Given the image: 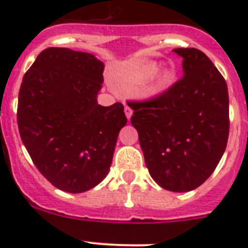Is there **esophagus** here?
I'll list each match as a JSON object with an SVG mask.
<instances>
[{
  "label": "esophagus",
  "mask_w": 248,
  "mask_h": 248,
  "mask_svg": "<svg viewBox=\"0 0 248 248\" xmlns=\"http://www.w3.org/2000/svg\"><path fill=\"white\" fill-rule=\"evenodd\" d=\"M125 115H126V118H128L129 120H130L131 115H133V110H131V108H130V107H128V105L125 107Z\"/></svg>",
  "instance_id": "1"
}]
</instances>
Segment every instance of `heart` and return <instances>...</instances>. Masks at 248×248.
<instances>
[{"instance_id": "b5f03b06", "label": "heart", "mask_w": 248, "mask_h": 248, "mask_svg": "<svg viewBox=\"0 0 248 248\" xmlns=\"http://www.w3.org/2000/svg\"><path fill=\"white\" fill-rule=\"evenodd\" d=\"M157 71V65L155 63H145V64L139 65L138 68H135L134 71L130 72V80L134 83H143L145 80H148L149 78L154 76ZM171 79V73L168 71L163 72L157 77V79L155 80V83L149 88V93L150 94H157L165 88L168 83Z\"/></svg>"}]
</instances>
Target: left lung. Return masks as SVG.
I'll return each instance as SVG.
<instances>
[{
    "label": "left lung",
    "instance_id": "1",
    "mask_svg": "<svg viewBox=\"0 0 248 248\" xmlns=\"http://www.w3.org/2000/svg\"><path fill=\"white\" fill-rule=\"evenodd\" d=\"M174 52L183 58V78L153 99L128 104L150 176L163 189L186 192L209 179L225 153L229 91L203 52Z\"/></svg>",
    "mask_w": 248,
    "mask_h": 248
}]
</instances>
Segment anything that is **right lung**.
<instances>
[{
    "label": "right lung",
    "mask_w": 248,
    "mask_h": 248,
    "mask_svg": "<svg viewBox=\"0 0 248 248\" xmlns=\"http://www.w3.org/2000/svg\"><path fill=\"white\" fill-rule=\"evenodd\" d=\"M103 71L93 54L50 47L22 80L19 135L39 172L62 191H88L104 180L128 122L122 103L98 104Z\"/></svg>",
    "instance_id": "obj_1"
}]
</instances>
